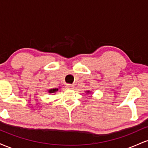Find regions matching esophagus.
Returning a JSON list of instances; mask_svg holds the SVG:
<instances>
[{
	"mask_svg": "<svg viewBox=\"0 0 148 148\" xmlns=\"http://www.w3.org/2000/svg\"><path fill=\"white\" fill-rule=\"evenodd\" d=\"M66 88H67V89H69V90H72L74 88V86H73V85H71V84H67V85H66Z\"/></svg>",
	"mask_w": 148,
	"mask_h": 148,
	"instance_id": "obj_1",
	"label": "esophagus"
}]
</instances>
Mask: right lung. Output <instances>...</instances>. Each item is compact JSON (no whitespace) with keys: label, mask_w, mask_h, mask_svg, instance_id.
<instances>
[{"label":"right lung","mask_w":148,"mask_h":148,"mask_svg":"<svg viewBox=\"0 0 148 148\" xmlns=\"http://www.w3.org/2000/svg\"><path fill=\"white\" fill-rule=\"evenodd\" d=\"M58 89H57V88H55V89H51V90H49V92L50 93H53V92H56V91H58Z\"/></svg>","instance_id":"add662e5"}]
</instances>
